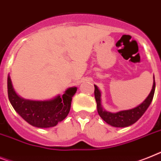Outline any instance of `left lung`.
<instances>
[{
  "instance_id": "8db88e82",
  "label": "left lung",
  "mask_w": 161,
  "mask_h": 161,
  "mask_svg": "<svg viewBox=\"0 0 161 161\" xmlns=\"http://www.w3.org/2000/svg\"><path fill=\"white\" fill-rule=\"evenodd\" d=\"M155 88H156V82L154 80L152 91L142 103L133 109L121 111L116 113H112V112H106L105 110H103L101 105V98H100L101 93L97 86H94V97L97 103V110L98 115L101 116L104 121L114 127H127V126L131 125L137 120H139V118L143 115L144 112H146V110L148 108L153 99Z\"/></svg>"
}]
</instances>
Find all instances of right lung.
Returning a JSON list of instances; mask_svg holds the SVG:
<instances>
[{"label":"right lung","instance_id":"obj_1","mask_svg":"<svg viewBox=\"0 0 161 161\" xmlns=\"http://www.w3.org/2000/svg\"><path fill=\"white\" fill-rule=\"evenodd\" d=\"M7 89L9 100L15 111L27 123L38 128L53 127L64 120L69 113L71 99L76 92V88L71 87L62 96L49 101L25 100L16 94L9 75Z\"/></svg>","mask_w":161,"mask_h":161}]
</instances>
